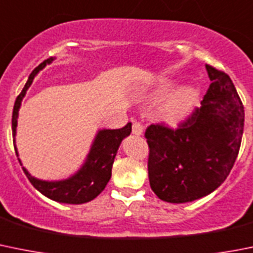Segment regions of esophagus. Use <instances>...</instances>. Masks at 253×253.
Instances as JSON below:
<instances>
[{
    "label": "esophagus",
    "instance_id": "esophagus-1",
    "mask_svg": "<svg viewBox=\"0 0 253 253\" xmlns=\"http://www.w3.org/2000/svg\"><path fill=\"white\" fill-rule=\"evenodd\" d=\"M142 132H143L142 125H141L140 122H133V125H132V133L140 136V134H142Z\"/></svg>",
    "mask_w": 253,
    "mask_h": 253
}]
</instances>
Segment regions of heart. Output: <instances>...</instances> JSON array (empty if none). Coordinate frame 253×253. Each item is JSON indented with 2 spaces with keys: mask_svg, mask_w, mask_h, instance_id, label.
<instances>
[{
  "mask_svg": "<svg viewBox=\"0 0 253 253\" xmlns=\"http://www.w3.org/2000/svg\"><path fill=\"white\" fill-rule=\"evenodd\" d=\"M174 86L176 82L167 80L161 82L151 93L152 101H161L170 94L161 107L162 119L169 124H178L187 119L200 98V93L193 86H181L173 91Z\"/></svg>",
  "mask_w": 253,
  "mask_h": 253,
  "instance_id": "heart-1",
  "label": "heart"
}]
</instances>
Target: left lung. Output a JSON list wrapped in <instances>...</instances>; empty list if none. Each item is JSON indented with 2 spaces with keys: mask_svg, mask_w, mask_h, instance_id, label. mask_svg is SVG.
<instances>
[{
  "mask_svg": "<svg viewBox=\"0 0 253 253\" xmlns=\"http://www.w3.org/2000/svg\"><path fill=\"white\" fill-rule=\"evenodd\" d=\"M210 84L201 107L178 128L151 125L147 138L148 178L157 197L185 204L213 192L227 178L244 133L242 101L222 71L206 65Z\"/></svg>",
  "mask_w": 253,
  "mask_h": 253,
  "instance_id": "left-lung-1",
  "label": "left lung"
}]
</instances>
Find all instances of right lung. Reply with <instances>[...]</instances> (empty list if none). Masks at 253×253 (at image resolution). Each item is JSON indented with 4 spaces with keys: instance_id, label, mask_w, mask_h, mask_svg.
<instances>
[{
    "instance_id": "1",
    "label": "right lung",
    "mask_w": 253,
    "mask_h": 253,
    "mask_svg": "<svg viewBox=\"0 0 253 253\" xmlns=\"http://www.w3.org/2000/svg\"><path fill=\"white\" fill-rule=\"evenodd\" d=\"M55 58H48L43 61L41 65L37 66L28 77L25 87L16 98L12 113V136L13 145H15L16 155L18 156L16 148V128H17L18 111H20L21 102L25 97L26 92L34 82V79L37 73L43 70L44 66L51 63ZM132 129V125L127 124L126 126L119 129H100L94 137L93 143L91 146L86 161L82 165L81 169L66 180L61 181H43L31 176L27 169L22 167L30 182L34 185L37 191L51 198L56 202L71 205H81L92 201L97 197L108 183L112 173V165L115 161L116 153L121 145L122 140L129 136ZM21 164V160L18 159Z\"/></svg>"
}]
</instances>
